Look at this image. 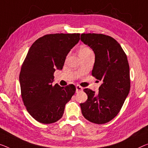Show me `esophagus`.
Here are the masks:
<instances>
[{
    "instance_id": "esophagus-1",
    "label": "esophagus",
    "mask_w": 148,
    "mask_h": 148,
    "mask_svg": "<svg viewBox=\"0 0 148 148\" xmlns=\"http://www.w3.org/2000/svg\"><path fill=\"white\" fill-rule=\"evenodd\" d=\"M76 92L82 91V88L80 86H79V85L76 86Z\"/></svg>"
}]
</instances>
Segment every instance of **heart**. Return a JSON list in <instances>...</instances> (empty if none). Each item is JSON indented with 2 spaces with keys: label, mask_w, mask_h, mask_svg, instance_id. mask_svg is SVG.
I'll list each match as a JSON object with an SVG mask.
<instances>
[{
  "label": "heart",
  "mask_w": 148,
  "mask_h": 148,
  "mask_svg": "<svg viewBox=\"0 0 148 148\" xmlns=\"http://www.w3.org/2000/svg\"><path fill=\"white\" fill-rule=\"evenodd\" d=\"M90 52H92V50H90V48H88V46H82V47L80 48V50H79V55L86 54Z\"/></svg>",
  "instance_id": "1"
}]
</instances>
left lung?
Returning <instances> with one entry per match:
<instances>
[{
  "mask_svg": "<svg viewBox=\"0 0 148 148\" xmlns=\"http://www.w3.org/2000/svg\"><path fill=\"white\" fill-rule=\"evenodd\" d=\"M81 40L93 50L95 62L92 76L102 81L98 93L84 90L88 96L80 103L82 114L92 123L103 124L115 118L130 89V66L120 44L102 34H82Z\"/></svg>",
  "mask_w": 148,
  "mask_h": 148,
  "instance_id": "8db88e82",
  "label": "left lung"
}]
</instances>
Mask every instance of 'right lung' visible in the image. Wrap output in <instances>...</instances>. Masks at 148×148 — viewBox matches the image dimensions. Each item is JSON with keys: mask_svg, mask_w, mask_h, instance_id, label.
<instances>
[{"mask_svg": "<svg viewBox=\"0 0 148 148\" xmlns=\"http://www.w3.org/2000/svg\"><path fill=\"white\" fill-rule=\"evenodd\" d=\"M80 40V34H47L32 44L19 76L24 104L33 118L42 123L56 122L76 92L73 84L52 85L56 70H62L69 52Z\"/></svg>", "mask_w": 148, "mask_h": 148, "instance_id": "obj_1", "label": "right lung"}]
</instances>
